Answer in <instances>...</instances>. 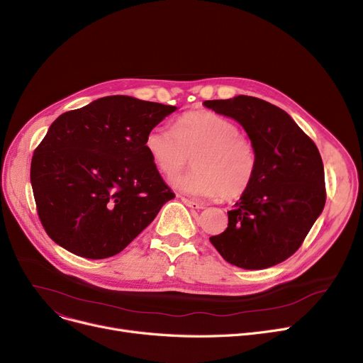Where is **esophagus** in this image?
Here are the masks:
<instances>
[{"mask_svg":"<svg viewBox=\"0 0 363 363\" xmlns=\"http://www.w3.org/2000/svg\"><path fill=\"white\" fill-rule=\"evenodd\" d=\"M181 200H182V203H184L185 206H188V207H191V208H197V211H200V208H204L203 203H199V201H196V200H191V199H186V197H181Z\"/></svg>","mask_w":363,"mask_h":363,"instance_id":"34e87169","label":"esophagus"}]
</instances>
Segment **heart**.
<instances>
[{
  "label": "heart",
  "instance_id": "heart-1",
  "mask_svg": "<svg viewBox=\"0 0 363 363\" xmlns=\"http://www.w3.org/2000/svg\"><path fill=\"white\" fill-rule=\"evenodd\" d=\"M145 150L164 177H174L194 157L196 169L175 179L188 194L223 200L241 197L252 185L257 159L253 143L240 126L211 110L186 111L174 129L155 126L145 137Z\"/></svg>",
  "mask_w": 363,
  "mask_h": 363
}]
</instances>
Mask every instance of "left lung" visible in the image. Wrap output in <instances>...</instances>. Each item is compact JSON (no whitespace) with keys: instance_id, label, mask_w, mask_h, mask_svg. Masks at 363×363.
<instances>
[{"instance_id":"left-lung-1","label":"left lung","mask_w":363,"mask_h":363,"mask_svg":"<svg viewBox=\"0 0 363 363\" xmlns=\"http://www.w3.org/2000/svg\"><path fill=\"white\" fill-rule=\"evenodd\" d=\"M204 106L235 119L253 143L257 167L249 189L211 242L242 269H264L293 256L327 200L319 150L287 113L249 95Z\"/></svg>"}]
</instances>
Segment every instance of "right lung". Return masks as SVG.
Here are the masks:
<instances>
[{
    "mask_svg": "<svg viewBox=\"0 0 363 363\" xmlns=\"http://www.w3.org/2000/svg\"><path fill=\"white\" fill-rule=\"evenodd\" d=\"M175 106L110 95L57 118L33 151L30 182L48 237L86 259L121 253L175 197L145 137Z\"/></svg>",
    "mask_w": 363,
    "mask_h": 363,
    "instance_id": "obj_1",
    "label": "right lung"
}]
</instances>
